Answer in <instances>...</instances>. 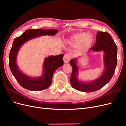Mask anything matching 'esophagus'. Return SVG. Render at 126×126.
<instances>
[{
	"instance_id": "obj_1",
	"label": "esophagus",
	"mask_w": 126,
	"mask_h": 126,
	"mask_svg": "<svg viewBox=\"0 0 126 126\" xmlns=\"http://www.w3.org/2000/svg\"><path fill=\"white\" fill-rule=\"evenodd\" d=\"M70 58H71V57L70 55H68V54L64 55L63 56V58L64 63H68L69 62V60H70Z\"/></svg>"
}]
</instances>
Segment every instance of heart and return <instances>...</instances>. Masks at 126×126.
I'll list each match as a JSON object with an SVG mask.
<instances>
[{
	"label": "heart",
	"mask_w": 126,
	"mask_h": 126,
	"mask_svg": "<svg viewBox=\"0 0 126 126\" xmlns=\"http://www.w3.org/2000/svg\"><path fill=\"white\" fill-rule=\"evenodd\" d=\"M94 38L93 35L86 32H80L75 34L68 39V43L75 46L81 45L83 48H88L93 44Z\"/></svg>",
	"instance_id": "1"
}]
</instances>
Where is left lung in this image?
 Returning a JSON list of instances; mask_svg holds the SVG:
<instances>
[{"instance_id": "left-lung-1", "label": "left lung", "mask_w": 126, "mask_h": 126, "mask_svg": "<svg viewBox=\"0 0 126 126\" xmlns=\"http://www.w3.org/2000/svg\"><path fill=\"white\" fill-rule=\"evenodd\" d=\"M96 36V43L89 49V51L104 52V69L102 74L96 79L90 81L79 80L78 58L70 60L72 67L70 83L73 88L82 92L91 93L101 89L108 83L115 73L117 63V47L111 35L106 32H98Z\"/></svg>"}]
</instances>
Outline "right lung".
<instances>
[{
  "label": "right lung",
  "mask_w": 126,
  "mask_h": 126,
  "mask_svg": "<svg viewBox=\"0 0 126 126\" xmlns=\"http://www.w3.org/2000/svg\"><path fill=\"white\" fill-rule=\"evenodd\" d=\"M58 32L57 29H29L15 38L9 53V68L13 75L20 86L32 91L43 90L50 86L53 74L57 69L63 64V54L50 56L44 59L41 75L33 77L24 73L18 67L17 58L19 51L27 42L43 36H53Z\"/></svg>",
  "instance_id": "1"
}]
</instances>
